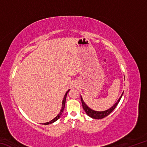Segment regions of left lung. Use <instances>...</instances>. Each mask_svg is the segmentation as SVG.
Masks as SVG:
<instances>
[{
	"label": "left lung",
	"instance_id": "left-lung-1",
	"mask_svg": "<svg viewBox=\"0 0 147 147\" xmlns=\"http://www.w3.org/2000/svg\"><path fill=\"white\" fill-rule=\"evenodd\" d=\"M123 93H122L121 96H120V98L118 99V100L116 102L115 104H114L112 107H111L110 108L107 109V110L102 111H94V110H93V109H92L90 108H89V107L86 105V104L84 102V101L83 100V98H82V96H80V97H81V101H82V104L83 108L84 109V111H86V113H87V115L93 119H100L104 118L106 116H108L109 114H110L111 112H112V111H113V109L116 108L117 106V104H119V101H120L122 96H123Z\"/></svg>",
	"mask_w": 147,
	"mask_h": 147
}]
</instances>
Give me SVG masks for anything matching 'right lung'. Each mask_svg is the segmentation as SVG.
<instances>
[{"instance_id":"right-lung-1","label":"right lung","mask_w":147,"mask_h":147,"mask_svg":"<svg viewBox=\"0 0 147 147\" xmlns=\"http://www.w3.org/2000/svg\"><path fill=\"white\" fill-rule=\"evenodd\" d=\"M69 91H70V89H69V90L66 92L65 94V96H64V97H63V101H62L61 109L60 111H59V113L58 115H57L55 118L53 119V120H51V121H49V122H47V123H44V124H52V123H54V122H55V121H56L57 120H58V119H59V117H60L61 115V114H62V113H63V110H64V108H65V101H66L67 94V93H69Z\"/></svg>"}]
</instances>
